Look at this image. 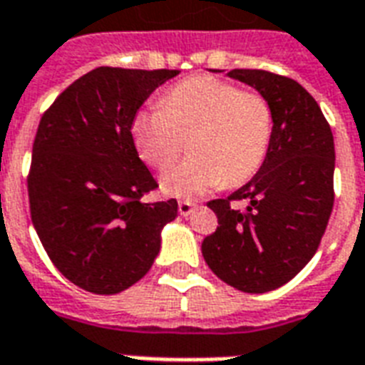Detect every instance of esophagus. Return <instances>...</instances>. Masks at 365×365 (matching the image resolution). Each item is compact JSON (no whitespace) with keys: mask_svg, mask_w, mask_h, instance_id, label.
Masks as SVG:
<instances>
[{"mask_svg":"<svg viewBox=\"0 0 365 365\" xmlns=\"http://www.w3.org/2000/svg\"><path fill=\"white\" fill-rule=\"evenodd\" d=\"M194 202H179V213L182 217H188V215H192L194 213Z\"/></svg>","mask_w":365,"mask_h":365,"instance_id":"obj_1","label":"esophagus"}]
</instances>
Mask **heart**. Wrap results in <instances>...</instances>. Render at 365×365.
Returning <instances> with one entry per match:
<instances>
[{
    "label": "heart",
    "mask_w": 365,
    "mask_h": 365,
    "mask_svg": "<svg viewBox=\"0 0 365 365\" xmlns=\"http://www.w3.org/2000/svg\"><path fill=\"white\" fill-rule=\"evenodd\" d=\"M146 165L165 169L190 134L188 160L163 173L161 186L177 198H196L225 182L238 186L264 165L273 134L269 101L212 75L185 78L161 103L140 109L130 123Z\"/></svg>",
    "instance_id": "1"
}]
</instances>
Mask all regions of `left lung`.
<instances>
[{
    "label": "left lung",
    "instance_id": "obj_1",
    "mask_svg": "<svg viewBox=\"0 0 365 365\" xmlns=\"http://www.w3.org/2000/svg\"><path fill=\"white\" fill-rule=\"evenodd\" d=\"M227 75L269 101L273 134L264 165L229 198L207 202L219 227L202 254L237 290L262 294L300 273L317 252L333 212L335 142L317 101L289 76L262 68ZM232 201H246L237 210Z\"/></svg>",
    "mask_w": 365,
    "mask_h": 365
}]
</instances>
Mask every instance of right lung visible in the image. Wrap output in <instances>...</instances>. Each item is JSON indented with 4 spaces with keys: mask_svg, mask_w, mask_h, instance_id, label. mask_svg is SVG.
<instances>
[{
    "mask_svg": "<svg viewBox=\"0 0 365 365\" xmlns=\"http://www.w3.org/2000/svg\"><path fill=\"white\" fill-rule=\"evenodd\" d=\"M179 75L98 67L42 115L29 173L30 217L57 269L94 294L140 281L160 254L177 200L144 202L158 182L138 158L130 123L153 90Z\"/></svg>",
    "mask_w": 365,
    "mask_h": 365,
    "instance_id": "1",
    "label": "right lung"
}]
</instances>
